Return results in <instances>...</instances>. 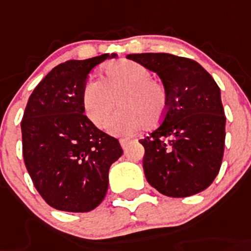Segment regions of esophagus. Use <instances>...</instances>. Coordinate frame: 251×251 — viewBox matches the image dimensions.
<instances>
[{
    "mask_svg": "<svg viewBox=\"0 0 251 251\" xmlns=\"http://www.w3.org/2000/svg\"><path fill=\"white\" fill-rule=\"evenodd\" d=\"M128 144H130V140H128V139H121L120 140V145H121V147H123L124 150L127 147Z\"/></svg>",
    "mask_w": 251,
    "mask_h": 251,
    "instance_id": "34e87169",
    "label": "esophagus"
}]
</instances>
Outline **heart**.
<instances>
[{
	"label": "heart",
	"mask_w": 251,
	"mask_h": 251,
	"mask_svg": "<svg viewBox=\"0 0 251 251\" xmlns=\"http://www.w3.org/2000/svg\"><path fill=\"white\" fill-rule=\"evenodd\" d=\"M121 109L109 123L114 135H131L144 125L153 126L162 120L167 110V90L151 73L133 60L120 59L106 65L100 79H90L85 84L81 104L89 120L104 127L116 105Z\"/></svg>",
	"instance_id": "1"
}]
</instances>
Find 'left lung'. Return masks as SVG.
<instances>
[{"mask_svg":"<svg viewBox=\"0 0 251 251\" xmlns=\"http://www.w3.org/2000/svg\"><path fill=\"white\" fill-rule=\"evenodd\" d=\"M127 58L157 73L168 95L162 124L140 140L147 182L173 198L204 191L223 160L226 115L221 89L202 65L188 58L168 53Z\"/></svg>","mask_w":251,"mask_h":251,"instance_id":"8db88e82","label":"left lung"}]
</instances>
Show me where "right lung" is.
<instances>
[{
    "mask_svg": "<svg viewBox=\"0 0 251 251\" xmlns=\"http://www.w3.org/2000/svg\"><path fill=\"white\" fill-rule=\"evenodd\" d=\"M116 54L68 60L50 70L30 94L23 114V160L42 198L58 210L97 208L109 186L110 166L123 154L115 137L84 115L89 73Z\"/></svg>",
    "mask_w": 251,
    "mask_h": 251,
    "instance_id": "1",
    "label": "right lung"
}]
</instances>
